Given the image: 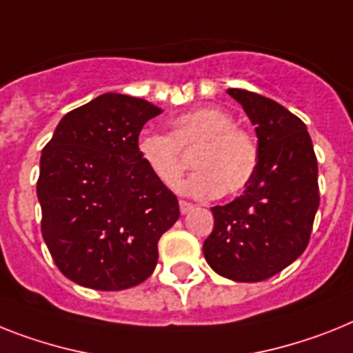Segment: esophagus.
Here are the masks:
<instances>
[{
    "mask_svg": "<svg viewBox=\"0 0 353 353\" xmlns=\"http://www.w3.org/2000/svg\"><path fill=\"white\" fill-rule=\"evenodd\" d=\"M193 203L191 202H185V200H180V212H182V214H188V212H191L193 211Z\"/></svg>",
    "mask_w": 353,
    "mask_h": 353,
    "instance_id": "34e87169",
    "label": "esophagus"
}]
</instances>
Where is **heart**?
I'll return each instance as SVG.
<instances>
[{"label": "heart", "mask_w": 353, "mask_h": 353, "mask_svg": "<svg viewBox=\"0 0 353 353\" xmlns=\"http://www.w3.org/2000/svg\"><path fill=\"white\" fill-rule=\"evenodd\" d=\"M193 153L196 173L180 191L196 198H214L243 191L254 176L260 151L254 137L236 128L231 113L214 106L193 108L170 122V137L145 133L137 142L145 168L165 188H174Z\"/></svg>", "instance_id": "1"}]
</instances>
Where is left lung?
<instances>
[{
  "label": "left lung",
  "instance_id": "left-lung-1",
  "mask_svg": "<svg viewBox=\"0 0 353 353\" xmlns=\"http://www.w3.org/2000/svg\"><path fill=\"white\" fill-rule=\"evenodd\" d=\"M227 93L256 126L260 162L243 194L211 208L214 227L203 256L216 274L254 283L307 249L319 208L317 159L307 126L287 108L247 90Z\"/></svg>",
  "mask_w": 353,
  "mask_h": 353
}]
</instances>
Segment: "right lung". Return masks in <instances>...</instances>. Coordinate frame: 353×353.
I'll list each match as a JSON object with an SVG mask.
<instances>
[{
	"label": "right lung",
	"instance_id": "obj_1",
	"mask_svg": "<svg viewBox=\"0 0 353 353\" xmlns=\"http://www.w3.org/2000/svg\"><path fill=\"white\" fill-rule=\"evenodd\" d=\"M160 113L144 99L104 93L66 113L41 153V232L74 283L124 290L155 270L160 236L180 216L137 151L142 126Z\"/></svg>",
	"mask_w": 353,
	"mask_h": 353
}]
</instances>
